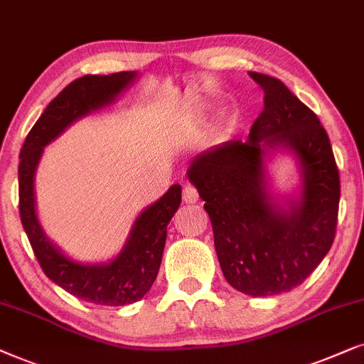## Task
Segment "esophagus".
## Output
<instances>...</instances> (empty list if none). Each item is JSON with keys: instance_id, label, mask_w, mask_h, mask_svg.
I'll return each instance as SVG.
<instances>
[{"instance_id": "34e87169", "label": "esophagus", "mask_w": 364, "mask_h": 364, "mask_svg": "<svg viewBox=\"0 0 364 364\" xmlns=\"http://www.w3.org/2000/svg\"><path fill=\"white\" fill-rule=\"evenodd\" d=\"M200 200V195H198V190L195 186L191 185V183H185L183 185V201L186 203V205H193V203H196Z\"/></svg>"}]
</instances>
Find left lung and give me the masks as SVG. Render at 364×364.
Segmentation results:
<instances>
[{"mask_svg":"<svg viewBox=\"0 0 364 364\" xmlns=\"http://www.w3.org/2000/svg\"><path fill=\"white\" fill-rule=\"evenodd\" d=\"M264 106L246 141L232 139L193 159L188 178L210 215L228 283L250 296L299 287L331 248L340 206V173L318 116L278 77L250 71ZM284 147L302 166V195L287 208L265 191L264 156Z\"/></svg>","mask_w":364,"mask_h":364,"instance_id":"8db88e82","label":"left lung"}]
</instances>
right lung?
<instances>
[{
	"instance_id": "1",
	"label": "right lung",
	"mask_w": 364,
	"mask_h": 364,
	"mask_svg": "<svg viewBox=\"0 0 364 364\" xmlns=\"http://www.w3.org/2000/svg\"><path fill=\"white\" fill-rule=\"evenodd\" d=\"M134 80V71L77 77L46 106L19 153V216L38 263L48 278L65 291L103 306L132 304L153 287L166 243V228L181 203V186L173 185L136 218L124 248L113 261L83 264L61 253L40 226L35 210V173L48 143L76 119L113 103Z\"/></svg>"
}]
</instances>
